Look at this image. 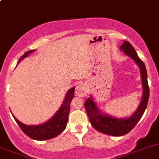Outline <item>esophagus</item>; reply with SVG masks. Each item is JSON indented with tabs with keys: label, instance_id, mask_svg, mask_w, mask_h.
<instances>
[{
	"label": "esophagus",
	"instance_id": "esophagus-1",
	"mask_svg": "<svg viewBox=\"0 0 159 159\" xmlns=\"http://www.w3.org/2000/svg\"><path fill=\"white\" fill-rule=\"evenodd\" d=\"M75 93L79 97H85L88 93V90L85 84H83V83H79L77 85L76 89H75Z\"/></svg>",
	"mask_w": 159,
	"mask_h": 159
}]
</instances>
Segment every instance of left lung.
Wrapping results in <instances>:
<instances>
[{"instance_id": "obj_1", "label": "left lung", "mask_w": 159, "mask_h": 159, "mask_svg": "<svg viewBox=\"0 0 159 159\" xmlns=\"http://www.w3.org/2000/svg\"><path fill=\"white\" fill-rule=\"evenodd\" d=\"M120 49L123 50L127 55L131 57L140 68L143 87V96L138 109L129 118L119 119L112 118L108 115H102L91 97L89 98L84 102L85 111L91 125L100 132L111 136L125 135L134 129L146 109L149 98V86L145 64L139 58L135 50L129 41H125Z\"/></svg>"}]
</instances>
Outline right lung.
<instances>
[{
    "mask_svg": "<svg viewBox=\"0 0 159 159\" xmlns=\"http://www.w3.org/2000/svg\"><path fill=\"white\" fill-rule=\"evenodd\" d=\"M34 51V50H31L25 52L20 57L18 62ZM74 94H75V88L68 91L60 109L57 111V113L51 119L44 124L41 125H25L14 117V120L22 131L30 139L34 140H48L53 139L60 134L66 128L70 111V105L72 98H74Z\"/></svg>",
    "mask_w": 159,
    "mask_h": 159,
    "instance_id": "right-lung-1",
    "label": "right lung"
}]
</instances>
